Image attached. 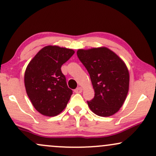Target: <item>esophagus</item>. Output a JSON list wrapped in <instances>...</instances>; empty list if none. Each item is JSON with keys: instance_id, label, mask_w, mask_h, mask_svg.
Wrapping results in <instances>:
<instances>
[{"instance_id": "34e87169", "label": "esophagus", "mask_w": 156, "mask_h": 156, "mask_svg": "<svg viewBox=\"0 0 156 156\" xmlns=\"http://www.w3.org/2000/svg\"><path fill=\"white\" fill-rule=\"evenodd\" d=\"M82 90H82L81 87H78V88L75 89V93H81V92H82Z\"/></svg>"}]
</instances>
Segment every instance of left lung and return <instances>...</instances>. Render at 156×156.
Returning a JSON list of instances; mask_svg holds the SVG:
<instances>
[{"label": "left lung", "mask_w": 156, "mask_h": 156, "mask_svg": "<svg viewBox=\"0 0 156 156\" xmlns=\"http://www.w3.org/2000/svg\"><path fill=\"white\" fill-rule=\"evenodd\" d=\"M77 55L90 74L95 96L87 101L97 115L108 117L118 112L129 91V75L125 63L107 47L78 49Z\"/></svg>", "instance_id": "obj_1"}]
</instances>
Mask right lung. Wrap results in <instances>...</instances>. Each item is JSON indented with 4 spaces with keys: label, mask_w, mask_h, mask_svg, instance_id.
<instances>
[{
    "label": "right lung",
    "mask_w": 156,
    "mask_h": 156,
    "mask_svg": "<svg viewBox=\"0 0 156 156\" xmlns=\"http://www.w3.org/2000/svg\"><path fill=\"white\" fill-rule=\"evenodd\" d=\"M74 53L71 49L47 46L29 63L24 74L26 91L41 114L58 115L67 105L73 91L67 87L61 68Z\"/></svg>",
    "instance_id": "add662e5"
}]
</instances>
